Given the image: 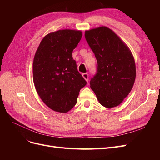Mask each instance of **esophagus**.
Listing matches in <instances>:
<instances>
[{
    "mask_svg": "<svg viewBox=\"0 0 160 160\" xmlns=\"http://www.w3.org/2000/svg\"><path fill=\"white\" fill-rule=\"evenodd\" d=\"M83 78L86 80V81H89V74L87 73V72H85V73H83Z\"/></svg>",
    "mask_w": 160,
    "mask_h": 160,
    "instance_id": "esophagus-1",
    "label": "esophagus"
}]
</instances>
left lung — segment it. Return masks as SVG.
Here are the masks:
<instances>
[{
    "instance_id": "obj_1",
    "label": "left lung",
    "mask_w": 160,
    "mask_h": 160,
    "mask_svg": "<svg viewBox=\"0 0 160 160\" xmlns=\"http://www.w3.org/2000/svg\"><path fill=\"white\" fill-rule=\"evenodd\" d=\"M96 57V73L90 81L99 103L111 108L122 102L134 84L136 71L129 48L109 28L101 27L85 32Z\"/></svg>"
}]
</instances>
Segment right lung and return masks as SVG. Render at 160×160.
Returning a JSON list of instances; mask_svg holds the SVG:
<instances>
[{
	"instance_id": "obj_1",
	"label": "right lung",
	"mask_w": 160,
	"mask_h": 160,
	"mask_svg": "<svg viewBox=\"0 0 160 160\" xmlns=\"http://www.w3.org/2000/svg\"><path fill=\"white\" fill-rule=\"evenodd\" d=\"M81 37V31L69 29L48 34L34 57L36 90L43 102L57 112L66 113L73 108L81 89L87 84L72 56Z\"/></svg>"
}]
</instances>
